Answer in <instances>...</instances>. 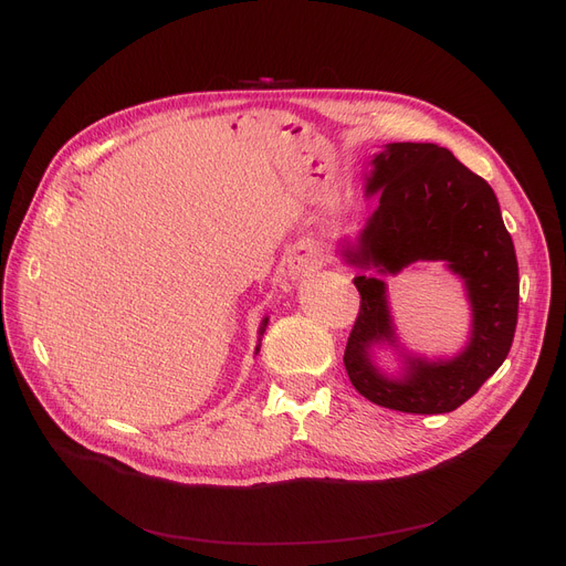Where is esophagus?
<instances>
[{"label":"esophagus","instance_id":"1","mask_svg":"<svg viewBox=\"0 0 566 566\" xmlns=\"http://www.w3.org/2000/svg\"><path fill=\"white\" fill-rule=\"evenodd\" d=\"M323 265V250L316 243H303L289 256L291 273H312Z\"/></svg>","mask_w":566,"mask_h":566}]
</instances>
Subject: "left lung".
<instances>
[{
  "instance_id": "left-lung-1",
  "label": "left lung",
  "mask_w": 566,
  "mask_h": 566,
  "mask_svg": "<svg viewBox=\"0 0 566 566\" xmlns=\"http://www.w3.org/2000/svg\"><path fill=\"white\" fill-rule=\"evenodd\" d=\"M369 192L378 208L358 248L344 256L378 273H399L415 261H448L465 280L472 303V337L450 363L408 360L401 380H388L369 360L374 342H395L378 277L358 275L360 310L344 365L353 388L369 401L401 412L457 410L507 358L518 321V263L495 192L482 176L436 144L397 142L374 158Z\"/></svg>"
}]
</instances>
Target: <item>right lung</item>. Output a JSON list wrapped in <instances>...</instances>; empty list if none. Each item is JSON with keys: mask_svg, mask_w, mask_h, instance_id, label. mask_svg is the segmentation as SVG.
<instances>
[{"mask_svg": "<svg viewBox=\"0 0 566 566\" xmlns=\"http://www.w3.org/2000/svg\"><path fill=\"white\" fill-rule=\"evenodd\" d=\"M265 325H268V318H263V321H261V325H259V335H263V331H265Z\"/></svg>", "mask_w": 566, "mask_h": 566, "instance_id": "right-lung-1", "label": "right lung"}]
</instances>
